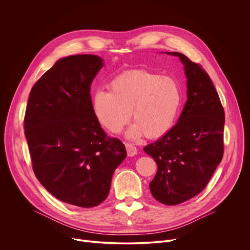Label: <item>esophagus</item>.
I'll use <instances>...</instances> for the list:
<instances>
[{"mask_svg": "<svg viewBox=\"0 0 250 250\" xmlns=\"http://www.w3.org/2000/svg\"><path fill=\"white\" fill-rule=\"evenodd\" d=\"M125 148H126V151H127V155L128 156H134L135 154H137V148L130 145V144H125Z\"/></svg>", "mask_w": 250, "mask_h": 250, "instance_id": "obj_1", "label": "esophagus"}]
</instances>
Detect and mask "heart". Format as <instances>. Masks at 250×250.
<instances>
[{"label":"heart","mask_w":250,"mask_h":250,"mask_svg":"<svg viewBox=\"0 0 250 250\" xmlns=\"http://www.w3.org/2000/svg\"><path fill=\"white\" fill-rule=\"evenodd\" d=\"M182 103V88L175 78L133 69L114 77L110 91H95L91 108L98 123L113 133L121 132L131 110L135 123L127 130V137L135 139L146 134L155 138L173 127Z\"/></svg>","instance_id":"b5f03b06"}]
</instances>
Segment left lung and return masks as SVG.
Returning <instances> with one entry per match:
<instances>
[{"label":"left lung","instance_id":"8db88e82","mask_svg":"<svg viewBox=\"0 0 250 250\" xmlns=\"http://www.w3.org/2000/svg\"><path fill=\"white\" fill-rule=\"evenodd\" d=\"M187 78V102L177 124L144 150L157 172L149 183L152 196L167 206L201 193L224 155L225 112L219 94L200 64L179 52Z\"/></svg>","mask_w":250,"mask_h":250}]
</instances>
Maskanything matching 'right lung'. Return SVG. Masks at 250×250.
<instances>
[{
  "label": "right lung",
  "mask_w": 250,
  "mask_h": 250,
  "mask_svg": "<svg viewBox=\"0 0 250 250\" xmlns=\"http://www.w3.org/2000/svg\"><path fill=\"white\" fill-rule=\"evenodd\" d=\"M103 59H59L30 91L24 134L32 169L58 200L93 208L109 195L112 177L126 156L119 138L106 135L91 108V84Z\"/></svg>",
  "instance_id": "right-lung-1"
}]
</instances>
